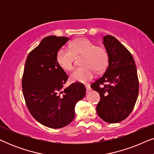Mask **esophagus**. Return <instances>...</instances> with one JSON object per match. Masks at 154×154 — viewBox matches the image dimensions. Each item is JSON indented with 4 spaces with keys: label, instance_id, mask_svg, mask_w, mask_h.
I'll list each match as a JSON object with an SVG mask.
<instances>
[{
    "label": "esophagus",
    "instance_id": "1",
    "mask_svg": "<svg viewBox=\"0 0 154 154\" xmlns=\"http://www.w3.org/2000/svg\"><path fill=\"white\" fill-rule=\"evenodd\" d=\"M85 87L86 88V90H87V92H89L90 90H91V88H90V86L89 84H85Z\"/></svg>",
    "mask_w": 154,
    "mask_h": 154
}]
</instances>
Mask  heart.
Listing matches in <instances>:
<instances>
[{
  "instance_id": "1",
  "label": "heart",
  "mask_w": 154,
  "mask_h": 154,
  "mask_svg": "<svg viewBox=\"0 0 154 154\" xmlns=\"http://www.w3.org/2000/svg\"><path fill=\"white\" fill-rule=\"evenodd\" d=\"M81 65L70 75L73 82L85 83L93 79L94 71L101 72L108 64L109 56L106 49L86 38L75 39L70 44V50L61 48L56 54V60L61 68L70 71L73 67L75 57H82Z\"/></svg>"
}]
</instances>
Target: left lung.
Masks as SVG:
<instances>
[{
    "mask_svg": "<svg viewBox=\"0 0 154 154\" xmlns=\"http://www.w3.org/2000/svg\"><path fill=\"white\" fill-rule=\"evenodd\" d=\"M102 38L109 56L108 67L91 88L100 96L96 107L99 116L109 123H117L130 115L137 100V72L134 59L125 46L112 35Z\"/></svg>",
    "mask_w": 154,
    "mask_h": 154,
    "instance_id": "left-lung-1",
    "label": "left lung"
}]
</instances>
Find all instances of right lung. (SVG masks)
<instances>
[{"label": "right lung", "mask_w": 154, "mask_h": 154, "mask_svg": "<svg viewBox=\"0 0 154 154\" xmlns=\"http://www.w3.org/2000/svg\"><path fill=\"white\" fill-rule=\"evenodd\" d=\"M67 37L50 35L29 54L22 77V91L33 117L50 128H62L75 117V106L85 95L83 84L64 88L68 75L59 66L56 54Z\"/></svg>", "instance_id": "add662e5"}]
</instances>
